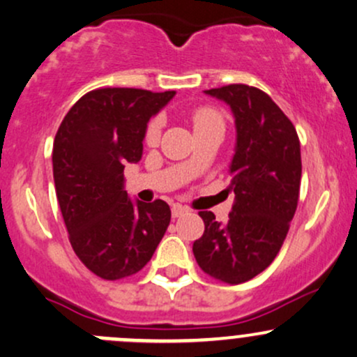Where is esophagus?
Listing matches in <instances>:
<instances>
[{"label":"esophagus","instance_id":"1","mask_svg":"<svg viewBox=\"0 0 357 357\" xmlns=\"http://www.w3.org/2000/svg\"><path fill=\"white\" fill-rule=\"evenodd\" d=\"M188 211H190V208H186V206H183V205H178V203H176V205H172V208H171V213L174 218L181 217V215L188 213Z\"/></svg>","mask_w":357,"mask_h":357}]
</instances>
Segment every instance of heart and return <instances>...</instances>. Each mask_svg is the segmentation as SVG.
<instances>
[{
	"label": "heart",
	"instance_id": "1",
	"mask_svg": "<svg viewBox=\"0 0 357 357\" xmlns=\"http://www.w3.org/2000/svg\"><path fill=\"white\" fill-rule=\"evenodd\" d=\"M191 123H193L195 130L202 127H208V125H215L220 123L223 125V119L218 109H215L213 107H198L191 112L190 115ZM159 130H160V120L159 119H152L149 121L147 128H146V140L149 144H154L159 137Z\"/></svg>",
	"mask_w": 357,
	"mask_h": 357
}]
</instances>
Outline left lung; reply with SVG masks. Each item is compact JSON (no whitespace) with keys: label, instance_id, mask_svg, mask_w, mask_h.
I'll list each match as a JSON object with an SVG mask.
<instances>
[{"label":"left lung","instance_id":"1","mask_svg":"<svg viewBox=\"0 0 357 357\" xmlns=\"http://www.w3.org/2000/svg\"><path fill=\"white\" fill-rule=\"evenodd\" d=\"M205 93L225 101L236 116L230 162L236 202L225 225L211 211H199L205 232L195 241L193 254L208 276L238 284L264 271L287 238L300 197V139L291 120L254 86L229 84Z\"/></svg>","mask_w":357,"mask_h":357}]
</instances>
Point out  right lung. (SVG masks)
<instances>
[{
    "mask_svg": "<svg viewBox=\"0 0 357 357\" xmlns=\"http://www.w3.org/2000/svg\"><path fill=\"white\" fill-rule=\"evenodd\" d=\"M176 91L100 88L73 105L54 139V183L74 252L103 280L139 273L166 234L169 205L134 203L123 167L142 158L147 121Z\"/></svg>",
    "mask_w": 357,
    "mask_h": 357,
    "instance_id": "1",
    "label": "right lung"
}]
</instances>
